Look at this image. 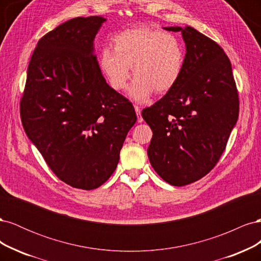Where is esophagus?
Listing matches in <instances>:
<instances>
[{
  "label": "esophagus",
  "mask_w": 261,
  "mask_h": 261,
  "mask_svg": "<svg viewBox=\"0 0 261 261\" xmlns=\"http://www.w3.org/2000/svg\"><path fill=\"white\" fill-rule=\"evenodd\" d=\"M135 111H136V114H137V121H138V123H141V122H143V117H141V110H140V108L135 106Z\"/></svg>",
  "instance_id": "esophagus-1"
}]
</instances>
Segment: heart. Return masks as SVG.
<instances>
[{
	"label": "heart",
	"mask_w": 261,
	"mask_h": 261,
	"mask_svg": "<svg viewBox=\"0 0 261 261\" xmlns=\"http://www.w3.org/2000/svg\"><path fill=\"white\" fill-rule=\"evenodd\" d=\"M184 64V46L177 37L145 26L117 34L113 49L107 46L100 53V67L115 90L125 88L133 66L136 77L128 94L139 103L146 102L154 90L167 93L174 88Z\"/></svg>",
	"instance_id": "obj_1"
}]
</instances>
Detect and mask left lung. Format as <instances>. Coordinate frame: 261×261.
<instances>
[{
  "label": "left lung",
  "instance_id": "8db88e82",
  "mask_svg": "<svg viewBox=\"0 0 261 261\" xmlns=\"http://www.w3.org/2000/svg\"><path fill=\"white\" fill-rule=\"evenodd\" d=\"M180 31L186 54L174 88L141 112L153 135L147 153L173 186L200 179L215 168L239 117L231 62L221 46L191 26Z\"/></svg>",
  "mask_w": 261,
  "mask_h": 261
}]
</instances>
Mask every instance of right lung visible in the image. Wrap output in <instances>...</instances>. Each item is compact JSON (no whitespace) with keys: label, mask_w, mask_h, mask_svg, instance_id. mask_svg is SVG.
<instances>
[{"label":"right lung","mask_w":261,"mask_h":261,"mask_svg":"<svg viewBox=\"0 0 261 261\" xmlns=\"http://www.w3.org/2000/svg\"><path fill=\"white\" fill-rule=\"evenodd\" d=\"M101 16L77 17L39 40L27 70L20 117L28 138L61 180L98 188L115 171L137 116L107 84L93 41Z\"/></svg>","instance_id":"right-lung-1"}]
</instances>
